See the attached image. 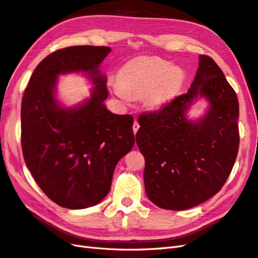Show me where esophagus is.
I'll list each match as a JSON object with an SVG mask.
<instances>
[{"instance_id": "obj_1", "label": "esophagus", "mask_w": 258, "mask_h": 258, "mask_svg": "<svg viewBox=\"0 0 258 258\" xmlns=\"http://www.w3.org/2000/svg\"><path fill=\"white\" fill-rule=\"evenodd\" d=\"M138 128H140V124H138V122H137V121H135V122H134V124H133V132H134V134H136V133H137Z\"/></svg>"}]
</instances>
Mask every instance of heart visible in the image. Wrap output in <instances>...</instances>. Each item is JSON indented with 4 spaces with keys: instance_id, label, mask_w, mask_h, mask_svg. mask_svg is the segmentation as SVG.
Here are the masks:
<instances>
[{
    "instance_id": "heart-1",
    "label": "heart",
    "mask_w": 258,
    "mask_h": 258,
    "mask_svg": "<svg viewBox=\"0 0 258 258\" xmlns=\"http://www.w3.org/2000/svg\"><path fill=\"white\" fill-rule=\"evenodd\" d=\"M183 81V71L170 62L159 57H137L123 66L118 83L112 84L111 90L125 102L150 91V103L160 105L181 88Z\"/></svg>"
}]
</instances>
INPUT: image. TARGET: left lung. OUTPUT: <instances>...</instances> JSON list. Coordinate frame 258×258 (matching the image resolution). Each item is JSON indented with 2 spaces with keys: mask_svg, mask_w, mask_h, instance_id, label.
<instances>
[{
  "mask_svg": "<svg viewBox=\"0 0 258 258\" xmlns=\"http://www.w3.org/2000/svg\"><path fill=\"white\" fill-rule=\"evenodd\" d=\"M209 101L196 121L186 113L195 100ZM239 101L222 71L208 55L186 94L138 117L136 143L145 157L144 182L158 207L184 210L216 195L232 170L239 150Z\"/></svg>",
  "mask_w": 258,
  "mask_h": 258,
  "instance_id": "obj_1",
  "label": "left lung"
}]
</instances>
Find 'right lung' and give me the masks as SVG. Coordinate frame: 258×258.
<instances>
[{
  "mask_svg": "<svg viewBox=\"0 0 258 258\" xmlns=\"http://www.w3.org/2000/svg\"><path fill=\"white\" fill-rule=\"evenodd\" d=\"M109 47L75 45L38 64L22 101V148L26 166L51 201L69 209L100 203L116 163L133 148L134 118L110 112L100 64ZM83 72L94 87L89 99L64 107L56 99L58 76Z\"/></svg>",
  "mask_w": 258,
  "mask_h": 258,
  "instance_id": "1",
  "label": "right lung"
}]
</instances>
